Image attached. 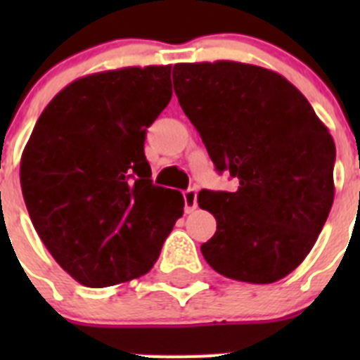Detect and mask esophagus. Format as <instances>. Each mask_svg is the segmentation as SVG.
<instances>
[{
  "label": "esophagus",
  "instance_id": "34e87169",
  "mask_svg": "<svg viewBox=\"0 0 360 360\" xmlns=\"http://www.w3.org/2000/svg\"><path fill=\"white\" fill-rule=\"evenodd\" d=\"M196 189L184 191V202H186V212H193L198 205V198H196Z\"/></svg>",
  "mask_w": 360,
  "mask_h": 360
}]
</instances>
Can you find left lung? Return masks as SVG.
Returning a JSON list of instances; mask_svg holds the SVG:
<instances>
[{"label":"left lung","mask_w":360,"mask_h":360,"mask_svg":"<svg viewBox=\"0 0 360 360\" xmlns=\"http://www.w3.org/2000/svg\"><path fill=\"white\" fill-rule=\"evenodd\" d=\"M174 94L216 169L234 193L200 191L216 218L202 245L205 262L229 279L266 285L303 263L332 209L335 144L292 82L236 61L178 63Z\"/></svg>","instance_id":"1"}]
</instances>
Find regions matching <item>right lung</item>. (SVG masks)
<instances>
[{"label": "right lung", "mask_w": 360, "mask_h": 360, "mask_svg": "<svg viewBox=\"0 0 360 360\" xmlns=\"http://www.w3.org/2000/svg\"><path fill=\"white\" fill-rule=\"evenodd\" d=\"M171 66H128L70 82L21 155L34 229L63 270L103 288L148 274L184 214L180 191L153 186L146 129L171 101Z\"/></svg>", "instance_id": "obj_1"}]
</instances>
